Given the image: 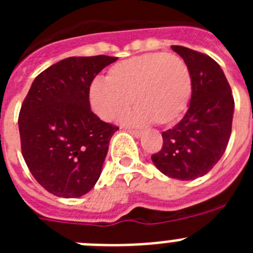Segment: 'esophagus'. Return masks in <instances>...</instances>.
Listing matches in <instances>:
<instances>
[{
	"instance_id": "obj_1",
	"label": "esophagus",
	"mask_w": 253,
	"mask_h": 253,
	"mask_svg": "<svg viewBox=\"0 0 253 253\" xmlns=\"http://www.w3.org/2000/svg\"><path fill=\"white\" fill-rule=\"evenodd\" d=\"M129 131H130L131 134H133L134 137H137V138H140L143 135V130H140V129H128Z\"/></svg>"
}]
</instances>
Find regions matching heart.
I'll use <instances>...</instances> for the list:
<instances>
[{
	"instance_id": "1",
	"label": "heart",
	"mask_w": 253,
	"mask_h": 253,
	"mask_svg": "<svg viewBox=\"0 0 253 253\" xmlns=\"http://www.w3.org/2000/svg\"><path fill=\"white\" fill-rule=\"evenodd\" d=\"M193 87V76L182 58L154 51L111 66L106 80L91 84L90 102L101 119L113 120L131 97L135 107L124 116L125 122L169 125L186 111Z\"/></svg>"
}]
</instances>
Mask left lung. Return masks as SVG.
Instances as JSON below:
<instances>
[{"instance_id":"1","label":"left lung","mask_w":253,"mask_h":253,"mask_svg":"<svg viewBox=\"0 0 253 253\" xmlns=\"http://www.w3.org/2000/svg\"><path fill=\"white\" fill-rule=\"evenodd\" d=\"M193 76V95L180 123L163 131L162 148L152 161L163 175L177 180L202 177L222 158L232 133L234 100L222 68L200 51L172 45Z\"/></svg>"}]
</instances>
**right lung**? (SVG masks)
Listing matches in <instances>:
<instances>
[{
	"instance_id": "obj_1",
	"label": "right lung",
	"mask_w": 253,
	"mask_h": 253,
	"mask_svg": "<svg viewBox=\"0 0 253 253\" xmlns=\"http://www.w3.org/2000/svg\"><path fill=\"white\" fill-rule=\"evenodd\" d=\"M116 57H69L37 76L19 115L22 157L31 175L59 198L95 186L118 126L91 111L93 78Z\"/></svg>"
}]
</instances>
